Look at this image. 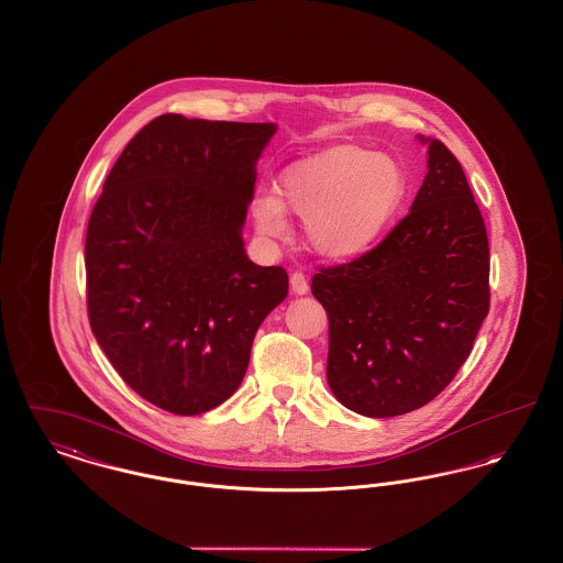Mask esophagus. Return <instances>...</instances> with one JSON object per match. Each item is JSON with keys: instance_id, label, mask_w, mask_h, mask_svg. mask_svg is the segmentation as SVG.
Masks as SVG:
<instances>
[{"instance_id": "34e87169", "label": "esophagus", "mask_w": 563, "mask_h": 563, "mask_svg": "<svg viewBox=\"0 0 563 563\" xmlns=\"http://www.w3.org/2000/svg\"><path fill=\"white\" fill-rule=\"evenodd\" d=\"M289 283H291V291L296 294V296H306L308 294V280H306V276L301 274V272H294L291 274V278H289Z\"/></svg>"}]
</instances>
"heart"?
<instances>
[{
    "label": "heart",
    "instance_id": "heart-1",
    "mask_svg": "<svg viewBox=\"0 0 563 563\" xmlns=\"http://www.w3.org/2000/svg\"><path fill=\"white\" fill-rule=\"evenodd\" d=\"M408 194L406 169L396 157L360 144H335L296 166L278 183V198L257 194L251 214L267 240H287L285 210L303 221L308 246L333 262L369 251L396 221Z\"/></svg>",
    "mask_w": 563,
    "mask_h": 563
}]
</instances>
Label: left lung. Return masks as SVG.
<instances>
[{"label":"left lung","mask_w":563,"mask_h":563,"mask_svg":"<svg viewBox=\"0 0 563 563\" xmlns=\"http://www.w3.org/2000/svg\"><path fill=\"white\" fill-rule=\"evenodd\" d=\"M428 146L410 212L369 253L325 267L312 296L330 319L328 383L349 410L385 419L438 396L489 312V242L460 162Z\"/></svg>","instance_id":"obj_1"}]
</instances>
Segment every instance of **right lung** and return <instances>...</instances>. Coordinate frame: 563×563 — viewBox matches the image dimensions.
I'll use <instances>...</instances> for the list:
<instances>
[{
  "label": "right lung",
  "mask_w": 563,
  "mask_h": 563,
  "mask_svg": "<svg viewBox=\"0 0 563 563\" xmlns=\"http://www.w3.org/2000/svg\"><path fill=\"white\" fill-rule=\"evenodd\" d=\"M276 123L162 114L110 169L87 228L91 330L137 396L201 415L240 387L255 333L287 298L242 230Z\"/></svg>",
  "instance_id": "obj_1"
}]
</instances>
